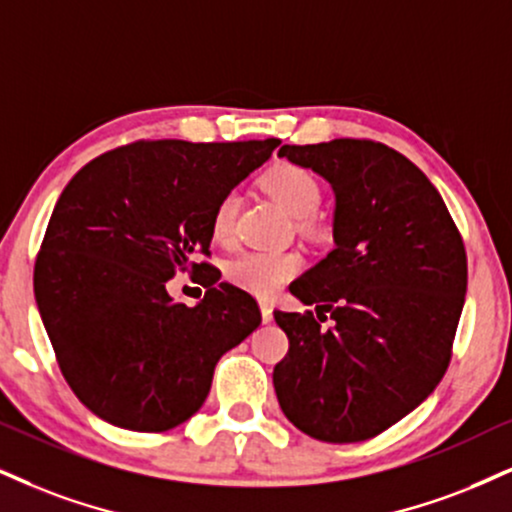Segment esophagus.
<instances>
[{
  "label": "esophagus",
  "instance_id": "obj_1",
  "mask_svg": "<svg viewBox=\"0 0 512 512\" xmlns=\"http://www.w3.org/2000/svg\"><path fill=\"white\" fill-rule=\"evenodd\" d=\"M261 318L263 323H270V320H273V306H270L268 301H261Z\"/></svg>",
  "mask_w": 512,
  "mask_h": 512
}]
</instances>
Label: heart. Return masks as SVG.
I'll list each match as a JSON object with an SVG mask.
<instances>
[{"label": "heart", "mask_w": 512, "mask_h": 512, "mask_svg": "<svg viewBox=\"0 0 512 512\" xmlns=\"http://www.w3.org/2000/svg\"><path fill=\"white\" fill-rule=\"evenodd\" d=\"M263 189L273 197V201L282 211H287L292 218H311L318 211L320 199V182L315 180L311 170L282 163L270 170L263 178ZM239 213V194L225 192L213 208L211 230L218 242H227L235 232V220ZM301 258L296 254H268V251H249L227 266V277L237 287L258 296H273L289 277L299 273Z\"/></svg>", "instance_id": "b5f03b06"}]
</instances>
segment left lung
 <instances>
[{
	"instance_id": "1",
	"label": "left lung",
	"mask_w": 512,
	"mask_h": 512,
	"mask_svg": "<svg viewBox=\"0 0 512 512\" xmlns=\"http://www.w3.org/2000/svg\"><path fill=\"white\" fill-rule=\"evenodd\" d=\"M277 156L334 192V249L289 285L318 318L273 313L289 339L273 370L277 401L313 439L377 437L449 368L468 289L463 239L427 175L380 142L285 144ZM325 312L330 328L319 327Z\"/></svg>"
}]
</instances>
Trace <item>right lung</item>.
Instances as JSON below:
<instances>
[{
	"label": "right lung",
	"instance_id": "obj_1",
	"mask_svg": "<svg viewBox=\"0 0 512 512\" xmlns=\"http://www.w3.org/2000/svg\"><path fill=\"white\" fill-rule=\"evenodd\" d=\"M277 140L135 142L97 156L56 201L35 263V301L56 361L94 415L166 432L204 406L216 363L261 325L256 299L202 276L189 309L167 294L178 269L204 272L213 208Z\"/></svg>",
	"mask_w": 512,
	"mask_h": 512
}]
</instances>
